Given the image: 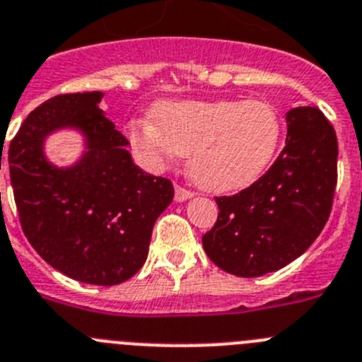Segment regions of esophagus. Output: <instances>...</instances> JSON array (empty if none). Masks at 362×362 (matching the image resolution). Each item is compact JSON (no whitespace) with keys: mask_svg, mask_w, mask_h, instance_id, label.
Masks as SVG:
<instances>
[{"mask_svg":"<svg viewBox=\"0 0 362 362\" xmlns=\"http://www.w3.org/2000/svg\"><path fill=\"white\" fill-rule=\"evenodd\" d=\"M194 192L192 190H188V188H185V187H175V201H177V203H183V201H187V199H190V197H194Z\"/></svg>","mask_w":362,"mask_h":362,"instance_id":"obj_1","label":"esophagus"}]
</instances>
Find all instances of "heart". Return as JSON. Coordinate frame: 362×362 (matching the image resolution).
I'll return each instance as SVG.
<instances>
[{
	"mask_svg": "<svg viewBox=\"0 0 362 362\" xmlns=\"http://www.w3.org/2000/svg\"><path fill=\"white\" fill-rule=\"evenodd\" d=\"M154 124H129V140L148 168L190 154V174L214 192L240 190L273 161L281 140L278 111L264 100L163 102Z\"/></svg>",
	"mask_w": 362,
	"mask_h": 362,
	"instance_id": "b5f03b06",
	"label": "heart"
}]
</instances>
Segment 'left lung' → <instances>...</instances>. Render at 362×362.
<instances>
[{
  "mask_svg": "<svg viewBox=\"0 0 362 362\" xmlns=\"http://www.w3.org/2000/svg\"><path fill=\"white\" fill-rule=\"evenodd\" d=\"M287 138L271 168L233 195L215 197V226L203 235L210 260L242 278L281 269L303 255L332 211L337 136L313 105L285 116Z\"/></svg>",
  "mask_w": 362,
  "mask_h": 362,
  "instance_id": "obj_1",
  "label": "left lung"
}]
</instances>
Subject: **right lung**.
<instances>
[{"instance_id": "obj_1", "label": "right lung", "mask_w": 362, "mask_h": 362, "mask_svg": "<svg viewBox=\"0 0 362 362\" xmlns=\"http://www.w3.org/2000/svg\"><path fill=\"white\" fill-rule=\"evenodd\" d=\"M100 98V91L66 93L35 107L10 141L8 170L23 233L42 260L73 280L116 285L147 260L174 185L134 165L127 138L98 109ZM68 124L85 132L88 152L61 171L45 161L42 141Z\"/></svg>"}]
</instances>
